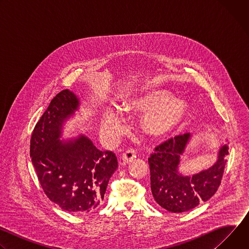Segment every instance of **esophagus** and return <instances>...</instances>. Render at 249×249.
Masks as SVG:
<instances>
[{"label": "esophagus", "instance_id": "1", "mask_svg": "<svg viewBox=\"0 0 249 249\" xmlns=\"http://www.w3.org/2000/svg\"><path fill=\"white\" fill-rule=\"evenodd\" d=\"M136 157H137V152H136V150H134V149H129V150H127V151L123 154V156H122V160L125 161V162H130V161H132L133 160H135Z\"/></svg>", "mask_w": 249, "mask_h": 249}]
</instances>
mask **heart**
<instances>
[{"mask_svg":"<svg viewBox=\"0 0 249 249\" xmlns=\"http://www.w3.org/2000/svg\"><path fill=\"white\" fill-rule=\"evenodd\" d=\"M155 109L147 118L149 130L156 135H165L178 126L186 113V105L182 100L172 99L165 91L156 90L137 97L125 105V111H149ZM123 122L122 115L115 109L108 108L103 113L102 126L107 133H115Z\"/></svg>","mask_w":249,"mask_h":249,"instance_id":"obj_1","label":"heart"}]
</instances>
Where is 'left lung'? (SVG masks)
I'll list each match as a JSON object with an SVG mask.
<instances>
[{
  "label": "left lung",
  "mask_w": 249,
  "mask_h": 249,
  "mask_svg": "<svg viewBox=\"0 0 249 249\" xmlns=\"http://www.w3.org/2000/svg\"><path fill=\"white\" fill-rule=\"evenodd\" d=\"M190 137L186 133L168 139L156 147L149 158L153 196L169 212L182 213L195 208L214 195L222 182L229 154L227 145L220 149L217 162L209 169L192 177L178 172L180 157Z\"/></svg>",
  "instance_id": "obj_1"
}]
</instances>
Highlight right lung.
Wrapping results in <instances>:
<instances>
[{
	"label": "right lung",
	"mask_w": 249,
	"mask_h": 249,
	"mask_svg": "<svg viewBox=\"0 0 249 249\" xmlns=\"http://www.w3.org/2000/svg\"><path fill=\"white\" fill-rule=\"evenodd\" d=\"M78 105L69 89L54 96L32 131L30 157L46 196L65 211L85 214L102 202L118 162L113 152L97 150L85 136L59 140L64 121Z\"/></svg>",
	"instance_id": "obj_1"
}]
</instances>
